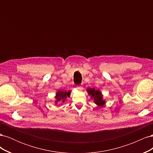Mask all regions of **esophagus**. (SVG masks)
<instances>
[{
    "mask_svg": "<svg viewBox=\"0 0 153 153\" xmlns=\"http://www.w3.org/2000/svg\"><path fill=\"white\" fill-rule=\"evenodd\" d=\"M76 89H77L78 90L81 91V90H82V89H83V87H82V85H80V86H77V87H76Z\"/></svg>",
    "mask_w": 153,
    "mask_h": 153,
    "instance_id": "1",
    "label": "esophagus"
}]
</instances>
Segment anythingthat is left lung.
Wrapping results in <instances>:
<instances>
[{
  "label": "left lung",
  "mask_w": 153,
  "mask_h": 153,
  "mask_svg": "<svg viewBox=\"0 0 153 153\" xmlns=\"http://www.w3.org/2000/svg\"><path fill=\"white\" fill-rule=\"evenodd\" d=\"M87 91L91 98L94 100V103L98 106H101L105 104L106 101L103 100V94L99 89H95L94 88H88Z\"/></svg>",
  "instance_id": "obj_1"
}]
</instances>
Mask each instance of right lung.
I'll return each mask as SVG.
<instances>
[{"mask_svg": "<svg viewBox=\"0 0 153 153\" xmlns=\"http://www.w3.org/2000/svg\"><path fill=\"white\" fill-rule=\"evenodd\" d=\"M71 92L70 91H58L56 92V95L55 96V104L64 103L67 98H69L70 96Z\"/></svg>", "mask_w": 153, "mask_h": 153, "instance_id": "add662e5", "label": "right lung"}]
</instances>
